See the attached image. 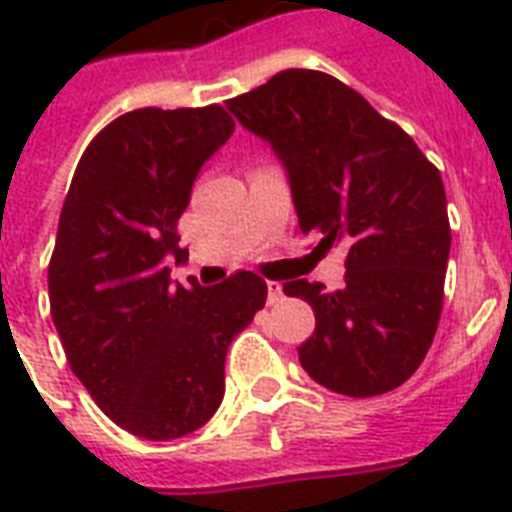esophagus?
I'll return each instance as SVG.
<instances>
[{"label":"esophagus","instance_id":"obj_1","mask_svg":"<svg viewBox=\"0 0 512 512\" xmlns=\"http://www.w3.org/2000/svg\"><path fill=\"white\" fill-rule=\"evenodd\" d=\"M281 297H284V289H281L279 281H268V305L281 303Z\"/></svg>","mask_w":512,"mask_h":512}]
</instances>
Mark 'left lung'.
Wrapping results in <instances>:
<instances>
[{"label": "left lung", "mask_w": 512, "mask_h": 512, "mask_svg": "<svg viewBox=\"0 0 512 512\" xmlns=\"http://www.w3.org/2000/svg\"><path fill=\"white\" fill-rule=\"evenodd\" d=\"M271 143L300 231L342 244L345 287L295 279L284 295L316 313L300 364L324 388L369 398L404 385L436 337L452 228L441 172L396 122L335 76L287 68L225 100Z\"/></svg>", "instance_id": "1"}]
</instances>
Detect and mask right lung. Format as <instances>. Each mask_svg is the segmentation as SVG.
I'll return each mask as SVG.
<instances>
[{"instance_id":"add662e5","label":"right lung","mask_w":512,"mask_h":512,"mask_svg":"<svg viewBox=\"0 0 512 512\" xmlns=\"http://www.w3.org/2000/svg\"><path fill=\"white\" fill-rule=\"evenodd\" d=\"M233 127L217 103L122 114L92 138L60 209L52 321L71 372L132 436H188L217 412L228 345L268 297L252 271L185 289L164 265L188 257L177 220Z\"/></svg>"}]
</instances>
